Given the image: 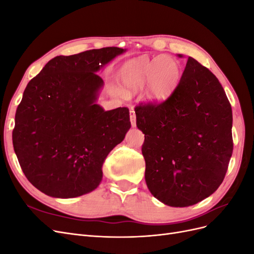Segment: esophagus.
Listing matches in <instances>:
<instances>
[{
    "instance_id": "obj_1",
    "label": "esophagus",
    "mask_w": 254,
    "mask_h": 254,
    "mask_svg": "<svg viewBox=\"0 0 254 254\" xmlns=\"http://www.w3.org/2000/svg\"><path fill=\"white\" fill-rule=\"evenodd\" d=\"M129 115H130V123H131V126L135 127V125H136V118H135V113H134L133 109H130Z\"/></svg>"
}]
</instances>
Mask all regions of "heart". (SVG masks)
Returning a JSON list of instances; mask_svg holds the SVG:
<instances>
[{"label":"heart","instance_id":"b5f03b06","mask_svg":"<svg viewBox=\"0 0 254 254\" xmlns=\"http://www.w3.org/2000/svg\"><path fill=\"white\" fill-rule=\"evenodd\" d=\"M181 78L179 61L171 56L142 57L130 60L122 70L121 80L128 91L146 86L148 101L158 103L170 96Z\"/></svg>","mask_w":254,"mask_h":254}]
</instances>
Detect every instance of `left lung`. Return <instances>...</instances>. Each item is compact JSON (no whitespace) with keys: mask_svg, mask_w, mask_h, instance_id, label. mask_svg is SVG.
Wrapping results in <instances>:
<instances>
[{"mask_svg":"<svg viewBox=\"0 0 254 254\" xmlns=\"http://www.w3.org/2000/svg\"><path fill=\"white\" fill-rule=\"evenodd\" d=\"M134 111L145 134V181L153 197L183 207L212 195L233 151L231 105L216 76L189 57L172 95Z\"/></svg>","mask_w":254,"mask_h":254,"instance_id":"8db88e82","label":"left lung"}]
</instances>
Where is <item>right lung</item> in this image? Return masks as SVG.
I'll return each mask as SVG.
<instances>
[{
  "instance_id": "right-lung-1",
  "label": "right lung",
  "mask_w": 254,
  "mask_h": 254,
  "mask_svg": "<svg viewBox=\"0 0 254 254\" xmlns=\"http://www.w3.org/2000/svg\"><path fill=\"white\" fill-rule=\"evenodd\" d=\"M126 50L103 48L57 56L30 80L19 104L13 149L27 180L45 195L74 198L95 190L108 153L131 127L126 107L96 104V73Z\"/></svg>"
}]
</instances>
